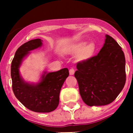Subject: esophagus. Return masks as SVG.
Wrapping results in <instances>:
<instances>
[{
    "mask_svg": "<svg viewBox=\"0 0 133 133\" xmlns=\"http://www.w3.org/2000/svg\"><path fill=\"white\" fill-rule=\"evenodd\" d=\"M75 74V70L73 69H71L69 70V75H73Z\"/></svg>",
    "mask_w": 133,
    "mask_h": 133,
    "instance_id": "obj_1",
    "label": "esophagus"
}]
</instances>
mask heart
Instances as JSON below:
<instances>
[{
  "mask_svg": "<svg viewBox=\"0 0 133 133\" xmlns=\"http://www.w3.org/2000/svg\"><path fill=\"white\" fill-rule=\"evenodd\" d=\"M96 51V45L94 42L87 41H79L70 44L65 49L67 53L71 55H76V60L80 62H84L95 55Z\"/></svg>",
  "mask_w": 133,
  "mask_h": 133,
  "instance_id": "obj_1",
  "label": "heart"
}]
</instances>
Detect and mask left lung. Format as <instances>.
I'll list each match as a JSON object with an SVG mask.
<instances>
[{
    "label": "left lung",
    "instance_id": "8db88e82",
    "mask_svg": "<svg viewBox=\"0 0 133 133\" xmlns=\"http://www.w3.org/2000/svg\"><path fill=\"white\" fill-rule=\"evenodd\" d=\"M75 76L83 101L89 106L110 104L124 88L126 80L125 59L122 48L111 36L97 55L76 65Z\"/></svg>",
    "mask_w": 133,
    "mask_h": 133
}]
</instances>
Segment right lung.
Masks as SVG:
<instances>
[{
	"label": "right lung",
	"mask_w": 133,
	"mask_h": 133,
	"mask_svg": "<svg viewBox=\"0 0 133 133\" xmlns=\"http://www.w3.org/2000/svg\"><path fill=\"white\" fill-rule=\"evenodd\" d=\"M42 45V41L37 38L18 48L11 65L12 88L16 98L28 109L37 112H49L58 107L62 86L69 76L68 68L55 72L44 71L37 83L26 82L20 73L24 59L31 51Z\"/></svg>",
	"instance_id": "1"
}]
</instances>
